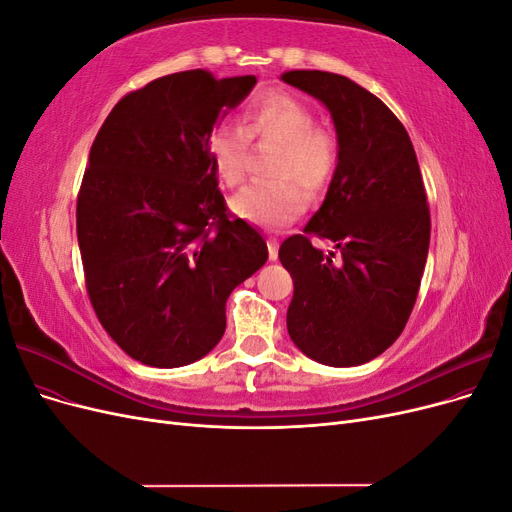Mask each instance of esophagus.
<instances>
[{"label":"esophagus","instance_id":"esophagus-1","mask_svg":"<svg viewBox=\"0 0 512 512\" xmlns=\"http://www.w3.org/2000/svg\"><path fill=\"white\" fill-rule=\"evenodd\" d=\"M267 247H269V258L275 260V258H277V252H280V241H277L275 237H269V239H267Z\"/></svg>","mask_w":512,"mask_h":512}]
</instances>
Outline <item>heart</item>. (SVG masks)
<instances>
[{
	"mask_svg": "<svg viewBox=\"0 0 512 512\" xmlns=\"http://www.w3.org/2000/svg\"><path fill=\"white\" fill-rule=\"evenodd\" d=\"M250 141L273 145L269 175L275 179L245 185L230 200L239 218L265 228L290 224L307 207V194L329 188L339 166V143L316 126L312 108L286 94H269L243 113V126L220 123L209 136V156L228 188L245 179Z\"/></svg>",
	"mask_w": 512,
	"mask_h": 512,
	"instance_id": "heart-1",
	"label": "heart"
}]
</instances>
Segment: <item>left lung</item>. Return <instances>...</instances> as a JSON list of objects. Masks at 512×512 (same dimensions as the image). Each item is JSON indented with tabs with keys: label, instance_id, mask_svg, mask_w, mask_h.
<instances>
[{
	"label": "left lung",
	"instance_id": "left-lung-1",
	"mask_svg": "<svg viewBox=\"0 0 512 512\" xmlns=\"http://www.w3.org/2000/svg\"><path fill=\"white\" fill-rule=\"evenodd\" d=\"M282 81L329 108L339 143L322 207L280 245L294 282L288 333L322 365H363L401 335L421 288L431 232L421 168L404 123L361 85L320 70ZM312 234L336 243L342 266L315 250Z\"/></svg>",
	"mask_w": 512,
	"mask_h": 512
}]
</instances>
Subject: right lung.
<instances>
[{
  "label": "right lung",
  "mask_w": 512,
  "mask_h": 512,
  "mask_svg": "<svg viewBox=\"0 0 512 512\" xmlns=\"http://www.w3.org/2000/svg\"><path fill=\"white\" fill-rule=\"evenodd\" d=\"M256 76H160L123 96L89 151L76 235L91 307L132 359L181 367L213 350L226 299L267 262L218 188L209 136Z\"/></svg>",
  "instance_id": "add662e5"
}]
</instances>
